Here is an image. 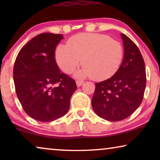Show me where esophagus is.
<instances>
[{
	"mask_svg": "<svg viewBox=\"0 0 160 160\" xmlns=\"http://www.w3.org/2000/svg\"><path fill=\"white\" fill-rule=\"evenodd\" d=\"M76 85H77V87H81L83 84V83H84V82H83V81H78V80H77L76 82Z\"/></svg>",
	"mask_w": 160,
	"mask_h": 160,
	"instance_id": "esophagus-1",
	"label": "esophagus"
}]
</instances>
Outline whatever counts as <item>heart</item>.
<instances>
[{"label": "heart", "instance_id": "obj_1", "mask_svg": "<svg viewBox=\"0 0 160 160\" xmlns=\"http://www.w3.org/2000/svg\"><path fill=\"white\" fill-rule=\"evenodd\" d=\"M68 47L60 45L55 50L58 66L66 73H71L79 66L78 77L92 76L104 80L112 76L122 64L124 48L119 41L99 33H80L70 38Z\"/></svg>", "mask_w": 160, "mask_h": 160}]
</instances>
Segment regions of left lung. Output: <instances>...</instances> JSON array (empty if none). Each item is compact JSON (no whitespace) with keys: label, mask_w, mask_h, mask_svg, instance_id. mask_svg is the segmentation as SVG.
<instances>
[{"label":"left lung","mask_w":160,"mask_h":160,"mask_svg":"<svg viewBox=\"0 0 160 160\" xmlns=\"http://www.w3.org/2000/svg\"><path fill=\"white\" fill-rule=\"evenodd\" d=\"M124 55L119 68L111 78L96 83L92 99L95 112L111 122L130 116L143 100L146 84L145 63L136 44L121 34Z\"/></svg>","instance_id":"left-lung-1"}]
</instances>
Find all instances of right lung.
<instances>
[{"label":"right lung","instance_id":"1","mask_svg":"<svg viewBox=\"0 0 160 160\" xmlns=\"http://www.w3.org/2000/svg\"><path fill=\"white\" fill-rule=\"evenodd\" d=\"M62 35L41 33L19 52L13 77L17 98L26 113L43 122L66 114L76 90L75 80L61 73L54 51Z\"/></svg>","mask_w":160,"mask_h":160}]
</instances>
